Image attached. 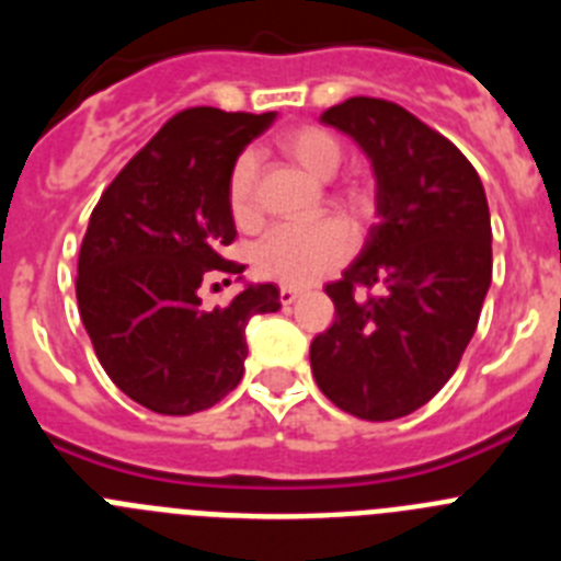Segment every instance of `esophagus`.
I'll list each match as a JSON object with an SVG mask.
<instances>
[{
	"label": "esophagus",
	"mask_w": 561,
	"mask_h": 561,
	"mask_svg": "<svg viewBox=\"0 0 561 561\" xmlns=\"http://www.w3.org/2000/svg\"><path fill=\"white\" fill-rule=\"evenodd\" d=\"M297 295H300V291H297L295 286H280V291H277V297H280V304H284V306L295 304Z\"/></svg>",
	"instance_id": "34e87169"
}]
</instances>
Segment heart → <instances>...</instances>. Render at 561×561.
I'll list each match as a JSON object with an SVG mask.
<instances>
[{"label": "heart", "instance_id": "b5f03b06", "mask_svg": "<svg viewBox=\"0 0 561 561\" xmlns=\"http://www.w3.org/2000/svg\"><path fill=\"white\" fill-rule=\"evenodd\" d=\"M275 146L295 165L309 171L314 180H331L342 165V142L334 131L314 123L291 126L277 134ZM257 162L252 153H238L227 173V207L238 227H255L261 213L255 199ZM331 202L348 216H362L368 207L365 182H345L331 193ZM351 252V232L334 219L314 221L306 227H275L266 232L252 252V266L261 277L280 284L304 286L336 266Z\"/></svg>", "mask_w": 561, "mask_h": 561}]
</instances>
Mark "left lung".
I'll list each match as a JSON object with an SVG mask.
<instances>
[{"instance_id": "8db88e82", "label": "left lung", "mask_w": 561, "mask_h": 561, "mask_svg": "<svg viewBox=\"0 0 561 561\" xmlns=\"http://www.w3.org/2000/svg\"><path fill=\"white\" fill-rule=\"evenodd\" d=\"M320 121L370 157L379 219L325 286L336 317L311 342V374L345 413L393 421L447 385L478 329L492 284L485 191L472 162L399 103L348 98Z\"/></svg>"}]
</instances>
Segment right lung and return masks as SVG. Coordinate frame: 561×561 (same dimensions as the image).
I'll list each match as a JSON object with an SVG mask.
<instances>
[{"label":"right lung","instance_id":"right-lung-1","mask_svg":"<svg viewBox=\"0 0 561 561\" xmlns=\"http://www.w3.org/2000/svg\"><path fill=\"white\" fill-rule=\"evenodd\" d=\"M275 112L193 106L134 153L89 216L76 295L108 379L142 408L191 415L244 376L252 314L280 309L277 286L250 284L227 306L202 309L210 277H241L227 173Z\"/></svg>","mask_w":561,"mask_h":561}]
</instances>
